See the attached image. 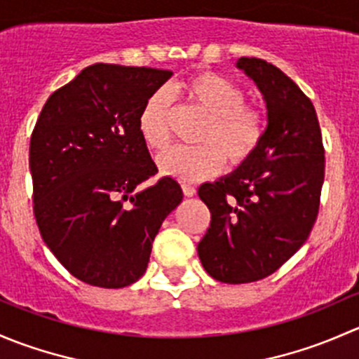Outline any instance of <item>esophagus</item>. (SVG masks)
I'll return each instance as SVG.
<instances>
[{
    "label": "esophagus",
    "instance_id": "esophagus-1",
    "mask_svg": "<svg viewBox=\"0 0 359 359\" xmlns=\"http://www.w3.org/2000/svg\"><path fill=\"white\" fill-rule=\"evenodd\" d=\"M182 191L187 198H193L196 194V187L191 186V184H182Z\"/></svg>",
    "mask_w": 359,
    "mask_h": 359
}]
</instances>
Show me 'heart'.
Here are the masks:
<instances>
[{"label":"heart","mask_w":359,"mask_h":359,"mask_svg":"<svg viewBox=\"0 0 359 359\" xmlns=\"http://www.w3.org/2000/svg\"><path fill=\"white\" fill-rule=\"evenodd\" d=\"M172 92L208 118L200 133L201 146H177L158 158L163 175L182 182L208 179L222 170L224 156L231 165H241L259 149L266 133V116L260 107L245 104V92L233 81L200 72L175 83ZM168 93L158 90L139 112V133L149 149L161 151L168 146Z\"/></svg>","instance_id":"1"}]
</instances>
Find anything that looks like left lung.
Instances as JSON below:
<instances>
[{
	"label": "left lung",
	"instance_id": "1",
	"mask_svg": "<svg viewBox=\"0 0 359 359\" xmlns=\"http://www.w3.org/2000/svg\"><path fill=\"white\" fill-rule=\"evenodd\" d=\"M236 67L262 93L266 133L252 158L198 189L212 213L198 255L213 280L229 285L269 276L306 243L325 179L313 102L266 60L241 57Z\"/></svg>",
	"mask_w": 359,
	"mask_h": 359
}]
</instances>
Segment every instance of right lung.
<instances>
[{
  "instance_id": "obj_1",
  "label": "right lung",
  "mask_w": 359,
  "mask_h": 359,
  "mask_svg": "<svg viewBox=\"0 0 359 359\" xmlns=\"http://www.w3.org/2000/svg\"><path fill=\"white\" fill-rule=\"evenodd\" d=\"M172 71L93 64L50 95L29 147L46 247L83 283L123 288L147 269L163 220L182 201L139 133L144 102Z\"/></svg>"
}]
</instances>
